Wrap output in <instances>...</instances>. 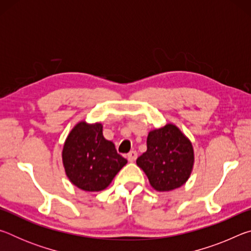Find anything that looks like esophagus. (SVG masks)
<instances>
[{
  "label": "esophagus",
  "instance_id": "obj_1",
  "mask_svg": "<svg viewBox=\"0 0 251 251\" xmlns=\"http://www.w3.org/2000/svg\"><path fill=\"white\" fill-rule=\"evenodd\" d=\"M136 158H137V151H131L128 152V155H127V159L129 161H135Z\"/></svg>",
  "mask_w": 251,
  "mask_h": 251
}]
</instances>
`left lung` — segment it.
<instances>
[{
  "label": "left lung",
  "mask_w": 251,
  "mask_h": 251,
  "mask_svg": "<svg viewBox=\"0 0 251 251\" xmlns=\"http://www.w3.org/2000/svg\"><path fill=\"white\" fill-rule=\"evenodd\" d=\"M136 163L147 175L152 188L169 192L189 178L194 165L193 145L175 125L167 124L150 131L147 151Z\"/></svg>",
  "instance_id": "left-lung-1"
}]
</instances>
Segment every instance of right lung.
<instances>
[{"mask_svg":"<svg viewBox=\"0 0 251 251\" xmlns=\"http://www.w3.org/2000/svg\"><path fill=\"white\" fill-rule=\"evenodd\" d=\"M62 156L67 177L86 192L105 189L127 163L104 138L100 123H78L67 136Z\"/></svg>","mask_w":251,"mask_h":251,"instance_id":"1","label":"right lung"}]
</instances>
